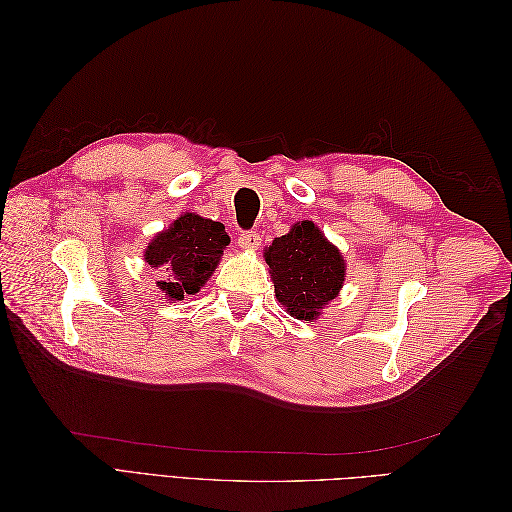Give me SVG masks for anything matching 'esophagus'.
I'll return each mask as SVG.
<instances>
[{
    "label": "esophagus",
    "instance_id": "34e87169",
    "mask_svg": "<svg viewBox=\"0 0 512 512\" xmlns=\"http://www.w3.org/2000/svg\"><path fill=\"white\" fill-rule=\"evenodd\" d=\"M239 245L241 247H245V250H256V247L260 245V235H258V232H241V235H239Z\"/></svg>",
    "mask_w": 512,
    "mask_h": 512
}]
</instances>
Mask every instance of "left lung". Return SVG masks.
Here are the masks:
<instances>
[{"instance_id": "1", "label": "left lung", "mask_w": 512, "mask_h": 512, "mask_svg": "<svg viewBox=\"0 0 512 512\" xmlns=\"http://www.w3.org/2000/svg\"><path fill=\"white\" fill-rule=\"evenodd\" d=\"M265 260L277 301L299 320H316L346 280L342 254L309 220L297 222L288 235L277 237L265 250Z\"/></svg>"}]
</instances>
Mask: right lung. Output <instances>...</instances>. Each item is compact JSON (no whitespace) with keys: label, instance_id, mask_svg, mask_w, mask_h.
<instances>
[{"label":"right lung","instance_id":"right-lung-1","mask_svg":"<svg viewBox=\"0 0 512 512\" xmlns=\"http://www.w3.org/2000/svg\"><path fill=\"white\" fill-rule=\"evenodd\" d=\"M230 243L224 224L205 220L196 213H183L145 250V262L160 269V290L168 301H183L196 294L215 267L220 265L224 247Z\"/></svg>","mask_w":512,"mask_h":512}]
</instances>
